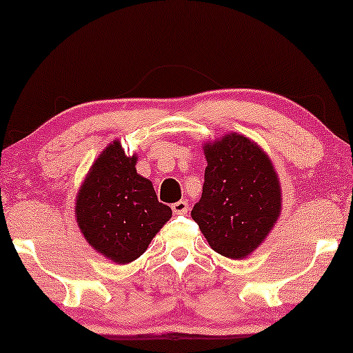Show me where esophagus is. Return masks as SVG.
<instances>
[{
	"label": "esophagus",
	"mask_w": 353,
	"mask_h": 353,
	"mask_svg": "<svg viewBox=\"0 0 353 353\" xmlns=\"http://www.w3.org/2000/svg\"><path fill=\"white\" fill-rule=\"evenodd\" d=\"M172 211H174V214H187L188 211V203L187 201H177L172 205Z\"/></svg>",
	"instance_id": "1"
}]
</instances>
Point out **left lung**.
<instances>
[{
    "label": "left lung",
    "instance_id": "left-lung-1",
    "mask_svg": "<svg viewBox=\"0 0 353 353\" xmlns=\"http://www.w3.org/2000/svg\"><path fill=\"white\" fill-rule=\"evenodd\" d=\"M203 150L205 183L192 219L216 252L243 259L265 240L280 216V181L269 155L241 134H227Z\"/></svg>",
    "mask_w": 353,
    "mask_h": 353
}]
</instances>
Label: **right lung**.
Segmentation results:
<instances>
[{
    "instance_id": "1",
    "label": "right lung",
    "mask_w": 353,
    "mask_h": 353,
    "mask_svg": "<svg viewBox=\"0 0 353 353\" xmlns=\"http://www.w3.org/2000/svg\"><path fill=\"white\" fill-rule=\"evenodd\" d=\"M137 157H126L120 141L94 161L79 188L75 216L86 241L117 264L142 256L170 221V206L158 201L148 179L137 174Z\"/></svg>"
}]
</instances>
